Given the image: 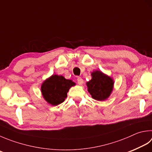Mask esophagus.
<instances>
[{
    "label": "esophagus",
    "instance_id": "obj_1",
    "mask_svg": "<svg viewBox=\"0 0 152 152\" xmlns=\"http://www.w3.org/2000/svg\"><path fill=\"white\" fill-rule=\"evenodd\" d=\"M77 83H78L79 85H82L83 84V80L81 77H77Z\"/></svg>",
    "mask_w": 152,
    "mask_h": 152
}]
</instances>
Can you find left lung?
Instances as JSON below:
<instances>
[{
    "instance_id": "obj_1",
    "label": "left lung",
    "mask_w": 152,
    "mask_h": 152,
    "mask_svg": "<svg viewBox=\"0 0 152 152\" xmlns=\"http://www.w3.org/2000/svg\"><path fill=\"white\" fill-rule=\"evenodd\" d=\"M91 75L92 79L87 83L88 93L96 101H104L113 91V79L101 71H94Z\"/></svg>"
}]
</instances>
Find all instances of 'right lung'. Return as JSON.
<instances>
[{
	"instance_id": "add662e5",
	"label": "right lung",
	"mask_w": 152,
	"mask_h": 152,
	"mask_svg": "<svg viewBox=\"0 0 152 152\" xmlns=\"http://www.w3.org/2000/svg\"><path fill=\"white\" fill-rule=\"evenodd\" d=\"M75 83L61 75H53L41 86L42 96L49 104L57 106L65 101L69 88Z\"/></svg>"
}]
</instances>
